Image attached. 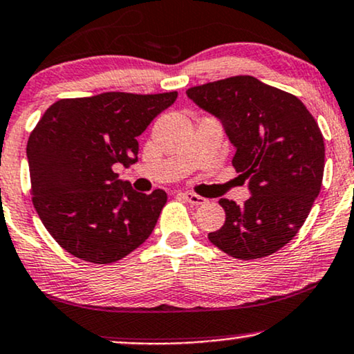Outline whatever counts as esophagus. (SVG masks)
<instances>
[{
	"instance_id": "obj_1",
	"label": "esophagus",
	"mask_w": 354,
	"mask_h": 354,
	"mask_svg": "<svg viewBox=\"0 0 354 354\" xmlns=\"http://www.w3.org/2000/svg\"><path fill=\"white\" fill-rule=\"evenodd\" d=\"M182 196L188 201V203H192V205H205L206 201H208L206 198H203V196L192 194V192H183Z\"/></svg>"
}]
</instances>
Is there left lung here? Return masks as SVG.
Listing matches in <instances>:
<instances>
[{
    "label": "left lung",
    "instance_id": "8db88e82",
    "mask_svg": "<svg viewBox=\"0 0 354 354\" xmlns=\"http://www.w3.org/2000/svg\"><path fill=\"white\" fill-rule=\"evenodd\" d=\"M188 99L223 123L236 154L232 166L249 180L250 198H221L226 221L211 244L241 260L272 255L296 236L322 187L325 146L314 117L296 95L254 76L190 87Z\"/></svg>",
    "mask_w": 354,
    "mask_h": 354
}]
</instances>
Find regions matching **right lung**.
<instances>
[{"instance_id": "add662e5", "label": "right lung", "mask_w": 354, "mask_h": 354, "mask_svg": "<svg viewBox=\"0 0 354 354\" xmlns=\"http://www.w3.org/2000/svg\"><path fill=\"white\" fill-rule=\"evenodd\" d=\"M177 93H104L62 99L45 110L27 141L32 203L52 237L71 255L112 263L151 236L167 201L113 172L138 160V140Z\"/></svg>"}]
</instances>
